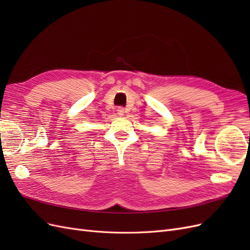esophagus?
<instances>
[{
  "label": "esophagus",
  "instance_id": "1",
  "mask_svg": "<svg viewBox=\"0 0 250 250\" xmlns=\"http://www.w3.org/2000/svg\"><path fill=\"white\" fill-rule=\"evenodd\" d=\"M117 112H118V115H119V116H123V115H124V112H125V110H124V108H123V107H118Z\"/></svg>",
  "mask_w": 250,
  "mask_h": 250
}]
</instances>
